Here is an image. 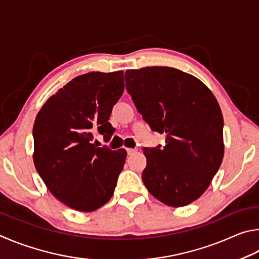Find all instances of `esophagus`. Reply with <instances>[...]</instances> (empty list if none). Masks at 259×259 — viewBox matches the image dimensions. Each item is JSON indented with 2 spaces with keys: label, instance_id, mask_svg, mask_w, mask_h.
<instances>
[{
  "label": "esophagus",
  "instance_id": "esophagus-1",
  "mask_svg": "<svg viewBox=\"0 0 259 259\" xmlns=\"http://www.w3.org/2000/svg\"><path fill=\"white\" fill-rule=\"evenodd\" d=\"M126 151H127V155H128V156H132V155H134L135 152H137L135 149H126Z\"/></svg>",
  "mask_w": 259,
  "mask_h": 259
}]
</instances>
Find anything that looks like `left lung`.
<instances>
[{"label":"left lung","instance_id":"1","mask_svg":"<svg viewBox=\"0 0 259 259\" xmlns=\"http://www.w3.org/2000/svg\"><path fill=\"white\" fill-rule=\"evenodd\" d=\"M127 92L165 146L144 148L142 180L148 191L171 207H183L209 187L223 160V115L210 90L170 67L125 72Z\"/></svg>","mask_w":259,"mask_h":259}]
</instances>
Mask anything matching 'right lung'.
Listing matches in <instances>:
<instances>
[{"instance_id":"obj_1","label":"right lung","mask_w":259,"mask_h":259,"mask_svg":"<svg viewBox=\"0 0 259 259\" xmlns=\"http://www.w3.org/2000/svg\"><path fill=\"white\" fill-rule=\"evenodd\" d=\"M124 71H91L75 77L52 95L34 122V164L58 200L72 209L93 211L113 194L126 151L98 148L94 135L106 141L115 128L112 107L124 92Z\"/></svg>"}]
</instances>
